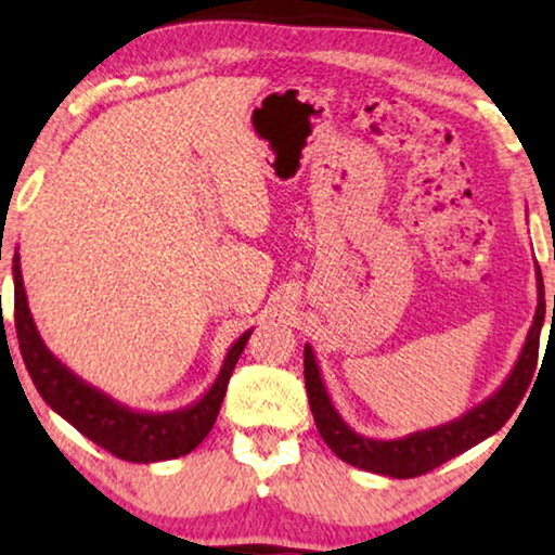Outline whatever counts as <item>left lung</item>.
<instances>
[{
  "mask_svg": "<svg viewBox=\"0 0 555 555\" xmlns=\"http://www.w3.org/2000/svg\"><path fill=\"white\" fill-rule=\"evenodd\" d=\"M535 284H538V307L530 326L526 345L520 349L518 362H515L508 379L503 382L501 389L486 397L473 410L450 423L430 427V430H417L397 440H374L352 430L334 408L330 392H326L322 372H319L317 357L309 345H304V382H307V395L314 415L317 430L330 444L334 455L345 463L359 467V470L389 475V478H417L435 470L437 465L448 463L460 452L475 448V444L495 435L508 423L511 415L518 408V402L526 395V389L533 379L538 364V341H541V330L545 319V292L541 269L535 267ZM553 317H555V296H553Z\"/></svg>",
  "mask_w": 555,
  "mask_h": 555,
  "instance_id": "left-lung-1",
  "label": "left lung"
}]
</instances>
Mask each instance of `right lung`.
I'll use <instances>...</instances> for the list:
<instances>
[{"mask_svg":"<svg viewBox=\"0 0 555 555\" xmlns=\"http://www.w3.org/2000/svg\"><path fill=\"white\" fill-rule=\"evenodd\" d=\"M12 274L14 326H17L20 352L37 392L60 417H65L69 425L77 427L85 437H90L92 442H98L100 448L113 452L115 457L128 460V463L173 460L198 448L216 423L233 366H236L254 330L244 332L233 341L216 382L198 402L173 412H135L115 402L111 395L100 392L98 387L88 385L82 377H77L44 347L27 304L20 254H14L12 259Z\"/></svg>","mask_w":555,"mask_h":555,"instance_id":"right-lung-1","label":"right lung"}]
</instances>
